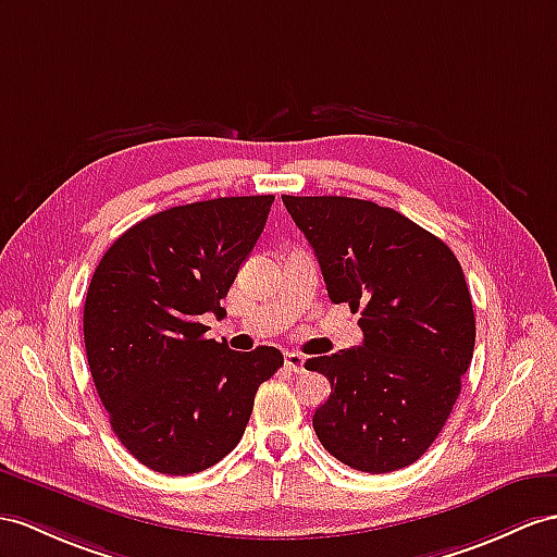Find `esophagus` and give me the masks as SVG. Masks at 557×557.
<instances>
[{
    "label": "esophagus",
    "mask_w": 557,
    "mask_h": 557,
    "mask_svg": "<svg viewBox=\"0 0 557 557\" xmlns=\"http://www.w3.org/2000/svg\"><path fill=\"white\" fill-rule=\"evenodd\" d=\"M283 361H286V369H290L295 373H302L305 371V357L297 355V351H286V357H283Z\"/></svg>",
    "instance_id": "obj_1"
}]
</instances>
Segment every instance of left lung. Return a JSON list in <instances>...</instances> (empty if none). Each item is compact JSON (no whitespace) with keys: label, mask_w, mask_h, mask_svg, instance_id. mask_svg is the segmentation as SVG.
<instances>
[{"label":"left lung","mask_w":557,"mask_h":557,"mask_svg":"<svg viewBox=\"0 0 557 557\" xmlns=\"http://www.w3.org/2000/svg\"><path fill=\"white\" fill-rule=\"evenodd\" d=\"M331 302L361 311L363 343L309 359L331 383L314 413L323 449L381 474L437 440L474 349L470 290L451 248L392 208L345 196H281Z\"/></svg>","instance_id":"left-lung-1"}]
</instances>
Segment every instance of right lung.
Segmentation results:
<instances>
[{"label":"right lung","instance_id":"right-lung-1","mask_svg":"<svg viewBox=\"0 0 557 557\" xmlns=\"http://www.w3.org/2000/svg\"><path fill=\"white\" fill-rule=\"evenodd\" d=\"M274 196L162 210L106 250L85 300V347L122 446L162 474H194L234 449L276 347L234 351L200 317L220 305L267 224Z\"/></svg>","mask_w":557,"mask_h":557}]
</instances>
